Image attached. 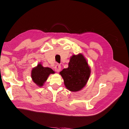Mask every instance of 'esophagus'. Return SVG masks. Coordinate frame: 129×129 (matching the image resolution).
Here are the masks:
<instances>
[{"label": "esophagus", "instance_id": "34e87169", "mask_svg": "<svg viewBox=\"0 0 129 129\" xmlns=\"http://www.w3.org/2000/svg\"><path fill=\"white\" fill-rule=\"evenodd\" d=\"M54 69H55V71L56 72H59V71H60V70H61V67H60V65H59V64H57V65H56L55 66Z\"/></svg>", "mask_w": 129, "mask_h": 129}]
</instances>
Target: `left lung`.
<instances>
[{
  "mask_svg": "<svg viewBox=\"0 0 129 129\" xmlns=\"http://www.w3.org/2000/svg\"><path fill=\"white\" fill-rule=\"evenodd\" d=\"M90 67L87 59L82 53L72 55L70 57L68 68L60 72L67 89L71 91H78L83 89L90 77Z\"/></svg>",
  "mask_w": 129,
  "mask_h": 129,
  "instance_id": "1",
  "label": "left lung"
}]
</instances>
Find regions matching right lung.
Segmentation results:
<instances>
[{
    "label": "right lung",
    "mask_w": 129,
    "mask_h": 129,
    "mask_svg": "<svg viewBox=\"0 0 129 129\" xmlns=\"http://www.w3.org/2000/svg\"><path fill=\"white\" fill-rule=\"evenodd\" d=\"M55 72L51 68L44 67L40 62L36 67L33 68L31 72V77L33 81L38 85L41 87L47 81L50 74H53Z\"/></svg>",
    "instance_id": "obj_1"
}]
</instances>
